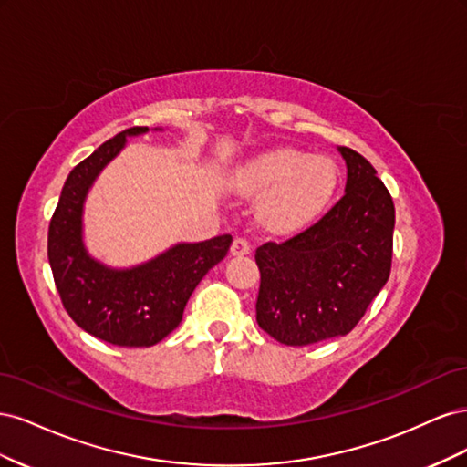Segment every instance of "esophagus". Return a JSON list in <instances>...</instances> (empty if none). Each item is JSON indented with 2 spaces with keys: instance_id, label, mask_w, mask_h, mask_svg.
<instances>
[{
  "instance_id": "1",
  "label": "esophagus",
  "mask_w": 467,
  "mask_h": 467,
  "mask_svg": "<svg viewBox=\"0 0 467 467\" xmlns=\"http://www.w3.org/2000/svg\"><path fill=\"white\" fill-rule=\"evenodd\" d=\"M249 251H251V245H249L247 239H244V237H235V239H234L232 249H230V253H232L234 257H244V255H249Z\"/></svg>"
}]
</instances>
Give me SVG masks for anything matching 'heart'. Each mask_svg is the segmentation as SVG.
<instances>
[{
    "label": "heart",
    "instance_id": "1",
    "mask_svg": "<svg viewBox=\"0 0 467 467\" xmlns=\"http://www.w3.org/2000/svg\"><path fill=\"white\" fill-rule=\"evenodd\" d=\"M338 187L337 165L321 155L278 148L255 155L235 169L232 191L261 199L257 214L273 232H298L316 222Z\"/></svg>",
    "mask_w": 467,
    "mask_h": 467
}]
</instances>
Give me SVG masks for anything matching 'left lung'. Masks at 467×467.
<instances>
[{"instance_id": "left-lung-1", "label": "left lung", "mask_w": 467, "mask_h": 467, "mask_svg": "<svg viewBox=\"0 0 467 467\" xmlns=\"http://www.w3.org/2000/svg\"><path fill=\"white\" fill-rule=\"evenodd\" d=\"M347 165L345 196L312 228L257 249V323L282 345L347 335L386 286L393 201L360 153L337 148Z\"/></svg>"}]
</instances>
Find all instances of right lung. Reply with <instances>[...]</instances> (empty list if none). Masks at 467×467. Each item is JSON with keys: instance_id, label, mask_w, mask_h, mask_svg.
Returning <instances> with one entry per match:
<instances>
[{"instance_id": "right-lung-1", "label": "right lung", "mask_w": 467, "mask_h": 467, "mask_svg": "<svg viewBox=\"0 0 467 467\" xmlns=\"http://www.w3.org/2000/svg\"><path fill=\"white\" fill-rule=\"evenodd\" d=\"M148 132V126L124 130L76 165L48 230V261L66 312L83 331L119 347H151L171 333L194 288L232 245V235L181 242L132 266H110L91 255L83 223L89 191L129 138Z\"/></svg>"}]
</instances>
